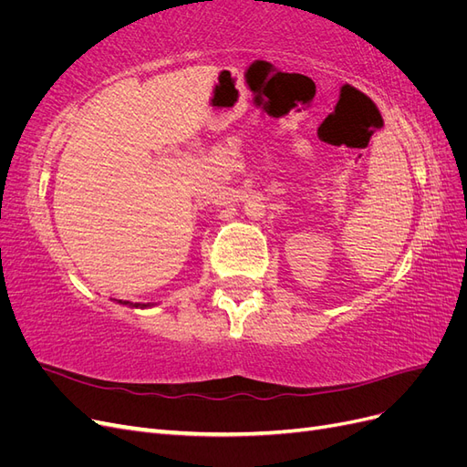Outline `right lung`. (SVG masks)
I'll return each instance as SVG.
<instances>
[{"mask_svg": "<svg viewBox=\"0 0 467 467\" xmlns=\"http://www.w3.org/2000/svg\"><path fill=\"white\" fill-rule=\"evenodd\" d=\"M122 306H132V307H148L150 304H132V302H126V300H119Z\"/></svg>", "mask_w": 467, "mask_h": 467, "instance_id": "1", "label": "right lung"}]
</instances>
